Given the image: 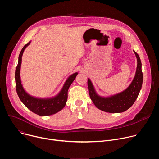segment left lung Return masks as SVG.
<instances>
[{
	"mask_svg": "<svg viewBox=\"0 0 159 159\" xmlns=\"http://www.w3.org/2000/svg\"><path fill=\"white\" fill-rule=\"evenodd\" d=\"M133 52L137 59V70L131 83L123 92L108 97L100 96L96 93L91 80L88 79L90 98L99 109L110 113L122 112L128 109L137 99L142 86L143 73L140 57L134 50Z\"/></svg>",
	"mask_w": 159,
	"mask_h": 159,
	"instance_id": "obj_1",
	"label": "left lung"
}]
</instances>
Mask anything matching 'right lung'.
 <instances>
[{
  "instance_id": "1",
  "label": "right lung",
  "mask_w": 159,
  "mask_h": 159,
  "mask_svg": "<svg viewBox=\"0 0 159 159\" xmlns=\"http://www.w3.org/2000/svg\"><path fill=\"white\" fill-rule=\"evenodd\" d=\"M31 43L30 41L22 48L18 58V63L15 72L16 89L17 94L21 101L30 110L35 114L41 116H50L61 111L65 106L68 98V90L75 80L78 72L70 75L66 80L60 92L55 96L50 98H39L28 94L21 84L20 69L22 62V57L26 48Z\"/></svg>"
}]
</instances>
